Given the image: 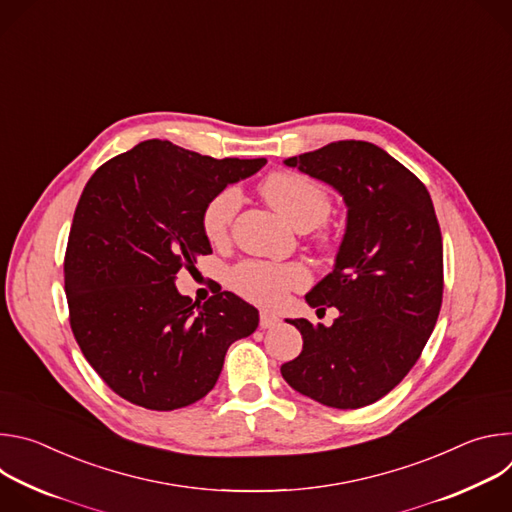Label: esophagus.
I'll list each match as a JSON object with an SVG mask.
<instances>
[{"label":"esophagus","mask_w":512,"mask_h":512,"mask_svg":"<svg viewBox=\"0 0 512 512\" xmlns=\"http://www.w3.org/2000/svg\"><path fill=\"white\" fill-rule=\"evenodd\" d=\"M279 316H275V314H271V312H261V316H259V326L263 328V330H267V328H275V326H279Z\"/></svg>","instance_id":"esophagus-1"}]
</instances>
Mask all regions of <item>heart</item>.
I'll return each instance as SVG.
<instances>
[{
  "instance_id": "heart-1",
  "label": "heart",
  "mask_w": 512,
  "mask_h": 512,
  "mask_svg": "<svg viewBox=\"0 0 512 512\" xmlns=\"http://www.w3.org/2000/svg\"><path fill=\"white\" fill-rule=\"evenodd\" d=\"M263 196L269 204L285 216L296 229H314L322 225L330 214V200L326 192L306 176L277 172L263 180ZM241 208V192L237 186H225L214 192L200 214L202 233L208 241L221 243L227 239L235 216ZM310 281V271L304 263L289 261H241L229 271V285L239 296L259 306L281 304L289 291L302 289Z\"/></svg>"
}]
</instances>
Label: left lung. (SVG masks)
<instances>
[{"mask_svg":"<svg viewBox=\"0 0 512 512\" xmlns=\"http://www.w3.org/2000/svg\"><path fill=\"white\" fill-rule=\"evenodd\" d=\"M283 164L338 190L348 214L332 273L306 296L338 318L332 326L287 320L304 348L281 375L322 405H371L413 369L440 316L444 245L431 196L369 141H334Z\"/></svg>","mask_w":512,"mask_h":512,"instance_id":"8db88e82","label":"left lung"}]
</instances>
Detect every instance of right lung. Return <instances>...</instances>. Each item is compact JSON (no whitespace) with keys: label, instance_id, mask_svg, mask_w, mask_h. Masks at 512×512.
I'll list each match as a JSON object with an SVG mask.
<instances>
[{"label":"right lung","instance_id":"right-lung-1","mask_svg":"<svg viewBox=\"0 0 512 512\" xmlns=\"http://www.w3.org/2000/svg\"><path fill=\"white\" fill-rule=\"evenodd\" d=\"M265 162L148 139L87 182L64 255L70 328L125 401L154 411L196 403L216 385L229 346L257 330V308L233 291L192 304L174 281L212 253L200 225L206 200Z\"/></svg>","mask_w":512,"mask_h":512}]
</instances>
